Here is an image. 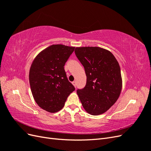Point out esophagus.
Wrapping results in <instances>:
<instances>
[{"label": "esophagus", "instance_id": "esophagus-1", "mask_svg": "<svg viewBox=\"0 0 151 151\" xmlns=\"http://www.w3.org/2000/svg\"><path fill=\"white\" fill-rule=\"evenodd\" d=\"M72 84L73 85H74V86L76 88V81H73L72 83Z\"/></svg>", "mask_w": 151, "mask_h": 151}]
</instances>
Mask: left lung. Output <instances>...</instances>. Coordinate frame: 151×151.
Here are the masks:
<instances>
[{
	"mask_svg": "<svg viewBox=\"0 0 151 151\" xmlns=\"http://www.w3.org/2000/svg\"><path fill=\"white\" fill-rule=\"evenodd\" d=\"M75 53L84 67L86 85L77 90L86 112L99 115L108 111L119 98L122 88L120 67L109 50L98 47H76Z\"/></svg>",
	"mask_w": 151,
	"mask_h": 151,
	"instance_id": "obj_1",
	"label": "left lung"
}]
</instances>
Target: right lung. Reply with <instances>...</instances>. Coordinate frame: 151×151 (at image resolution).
<instances>
[{
    "label": "right lung",
    "mask_w": 151,
    "mask_h": 151,
    "mask_svg": "<svg viewBox=\"0 0 151 151\" xmlns=\"http://www.w3.org/2000/svg\"><path fill=\"white\" fill-rule=\"evenodd\" d=\"M74 49L61 44L50 45L40 52L31 63L29 73L31 93L36 103L45 111H60L75 90L63 67Z\"/></svg>",
    "instance_id": "right-lung-1"
}]
</instances>
